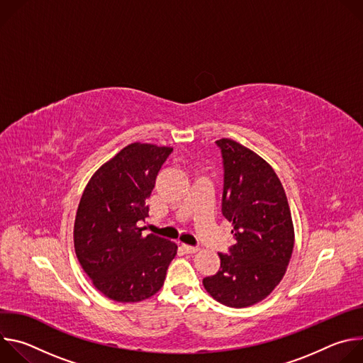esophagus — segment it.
I'll return each instance as SVG.
<instances>
[{
  "mask_svg": "<svg viewBox=\"0 0 363 363\" xmlns=\"http://www.w3.org/2000/svg\"><path fill=\"white\" fill-rule=\"evenodd\" d=\"M182 248H184V251L188 252V254H194V252L198 251L196 247H192V245H188V244H182Z\"/></svg>",
  "mask_w": 363,
  "mask_h": 363,
  "instance_id": "34e87169",
  "label": "esophagus"
}]
</instances>
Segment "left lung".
<instances>
[{"mask_svg": "<svg viewBox=\"0 0 363 363\" xmlns=\"http://www.w3.org/2000/svg\"><path fill=\"white\" fill-rule=\"evenodd\" d=\"M224 158L223 214L233 223L235 244L218 254L217 274L202 284L218 303L242 308L264 300L283 280L294 245L284 188L260 155L241 143L217 140Z\"/></svg>", "mask_w": 363, "mask_h": 363, "instance_id": "1", "label": "left lung"}]
</instances>
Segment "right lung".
Returning <instances> with one entry per match:
<instances>
[{
    "instance_id": "right-lung-1",
    "label": "right lung",
    "mask_w": 363,
    "mask_h": 363,
    "mask_svg": "<svg viewBox=\"0 0 363 363\" xmlns=\"http://www.w3.org/2000/svg\"><path fill=\"white\" fill-rule=\"evenodd\" d=\"M172 152L171 146L133 142L89 179L74 220V251L93 286L108 298L138 303L157 294L177 244L142 235L145 201Z\"/></svg>"
}]
</instances>
